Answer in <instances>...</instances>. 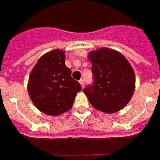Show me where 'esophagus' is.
<instances>
[{
	"label": "esophagus",
	"mask_w": 160,
	"mask_h": 160,
	"mask_svg": "<svg viewBox=\"0 0 160 160\" xmlns=\"http://www.w3.org/2000/svg\"><path fill=\"white\" fill-rule=\"evenodd\" d=\"M79 82H80V84H81L82 88H83V87H84V80H83V79H81V80L79 81Z\"/></svg>",
	"instance_id": "1"
}]
</instances>
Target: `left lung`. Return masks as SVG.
<instances>
[{"instance_id": "left-lung-1", "label": "left lung", "mask_w": 160, "mask_h": 160, "mask_svg": "<svg viewBox=\"0 0 160 160\" xmlns=\"http://www.w3.org/2000/svg\"><path fill=\"white\" fill-rule=\"evenodd\" d=\"M88 58L92 64L94 82L83 92L91 105L110 114L122 110L135 90V74L128 60L120 52L108 48L91 51Z\"/></svg>"}]
</instances>
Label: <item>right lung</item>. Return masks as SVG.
Segmentation results:
<instances>
[{
	"mask_svg": "<svg viewBox=\"0 0 160 160\" xmlns=\"http://www.w3.org/2000/svg\"><path fill=\"white\" fill-rule=\"evenodd\" d=\"M80 83L65 65V51L54 49L39 58L30 72L28 92L40 112L58 116L72 108Z\"/></svg>",
	"mask_w": 160,
	"mask_h": 160,
	"instance_id": "1",
	"label": "right lung"
}]
</instances>
